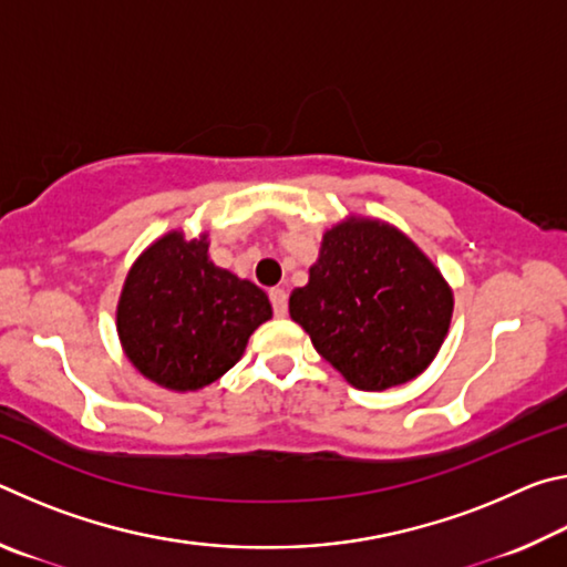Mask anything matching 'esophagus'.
Instances as JSON below:
<instances>
[{
  "label": "esophagus",
  "instance_id": "esophagus-1",
  "mask_svg": "<svg viewBox=\"0 0 567 567\" xmlns=\"http://www.w3.org/2000/svg\"><path fill=\"white\" fill-rule=\"evenodd\" d=\"M270 302H272L275 318H285V315H287V292L282 290V287H272Z\"/></svg>",
  "mask_w": 567,
  "mask_h": 567
}]
</instances>
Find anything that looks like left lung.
<instances>
[{"label":"left lung","mask_w":567,"mask_h":567,"mask_svg":"<svg viewBox=\"0 0 567 567\" xmlns=\"http://www.w3.org/2000/svg\"><path fill=\"white\" fill-rule=\"evenodd\" d=\"M453 295L435 265L395 227L354 219L324 233L310 282L290 295L324 360L360 390L417 378L445 340Z\"/></svg>","instance_id":"obj_1"}]
</instances>
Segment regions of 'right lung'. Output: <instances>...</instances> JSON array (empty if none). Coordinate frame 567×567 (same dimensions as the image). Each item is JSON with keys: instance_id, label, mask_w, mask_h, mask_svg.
<instances>
[{"instance_id": "obj_1", "label": "right lung", "mask_w": 567, "mask_h": 567, "mask_svg": "<svg viewBox=\"0 0 567 567\" xmlns=\"http://www.w3.org/2000/svg\"><path fill=\"white\" fill-rule=\"evenodd\" d=\"M209 243L169 233L127 275L117 332L130 362L169 390H199L243 358L272 307L260 287L209 262Z\"/></svg>"}]
</instances>
